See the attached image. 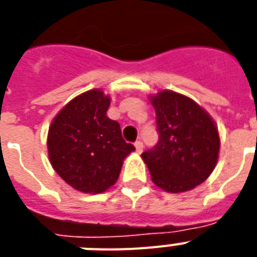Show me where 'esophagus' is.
<instances>
[{
  "label": "esophagus",
  "instance_id": "esophagus-1",
  "mask_svg": "<svg viewBox=\"0 0 257 257\" xmlns=\"http://www.w3.org/2000/svg\"><path fill=\"white\" fill-rule=\"evenodd\" d=\"M135 147H136V152L137 153L143 152V148H144V145H143V143H141L140 140H137L136 143H135Z\"/></svg>",
  "mask_w": 257,
  "mask_h": 257
}]
</instances>
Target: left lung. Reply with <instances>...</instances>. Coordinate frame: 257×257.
<instances>
[{"label":"left lung","instance_id":"left-lung-1","mask_svg":"<svg viewBox=\"0 0 257 257\" xmlns=\"http://www.w3.org/2000/svg\"><path fill=\"white\" fill-rule=\"evenodd\" d=\"M156 110L159 143L141 157L157 187L171 193L193 189L205 181L219 159L215 121L189 97L161 90L151 96Z\"/></svg>","mask_w":257,"mask_h":257}]
</instances>
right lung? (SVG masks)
Returning a JSON list of instances; mask_svg holds the SVG:
<instances>
[{
    "label": "right lung",
    "instance_id": "right-lung-1",
    "mask_svg": "<svg viewBox=\"0 0 257 257\" xmlns=\"http://www.w3.org/2000/svg\"><path fill=\"white\" fill-rule=\"evenodd\" d=\"M110 97L92 89L74 97L54 117L48 155L65 183L84 193H101L116 183L122 161L135 147L121 136L120 124L106 116Z\"/></svg>",
    "mask_w": 257,
    "mask_h": 257
}]
</instances>
